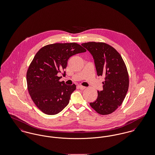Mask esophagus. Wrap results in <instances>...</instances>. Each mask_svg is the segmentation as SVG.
<instances>
[{
    "label": "esophagus",
    "mask_w": 155,
    "mask_h": 155,
    "mask_svg": "<svg viewBox=\"0 0 155 155\" xmlns=\"http://www.w3.org/2000/svg\"><path fill=\"white\" fill-rule=\"evenodd\" d=\"M78 88H79L81 89L82 90L86 89V87H84V86H82V85H78Z\"/></svg>",
    "instance_id": "esophagus-1"
}]
</instances>
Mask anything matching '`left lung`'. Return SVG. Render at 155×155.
<instances>
[{"label": "left lung", "mask_w": 155, "mask_h": 155, "mask_svg": "<svg viewBox=\"0 0 155 155\" xmlns=\"http://www.w3.org/2000/svg\"><path fill=\"white\" fill-rule=\"evenodd\" d=\"M94 59L97 75L104 76L103 90L97 91L91 107L102 115L109 114L122 104L129 87V75L125 63L113 47L104 42L82 44Z\"/></svg>", "instance_id": "1"}]
</instances>
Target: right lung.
Instances as JSON below:
<instances>
[{
    "instance_id": "add662e5",
    "label": "right lung",
    "mask_w": 155,
    "mask_h": 155,
    "mask_svg": "<svg viewBox=\"0 0 155 155\" xmlns=\"http://www.w3.org/2000/svg\"><path fill=\"white\" fill-rule=\"evenodd\" d=\"M86 51L75 42L56 43L42 47L35 55L27 72V88L34 103L45 114H56L69 103L76 85L60 82L58 74L66 69L71 56Z\"/></svg>"
}]
</instances>
